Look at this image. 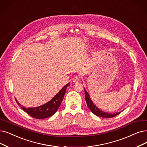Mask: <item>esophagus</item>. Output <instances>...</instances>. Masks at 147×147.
<instances>
[{
    "instance_id": "esophagus-1",
    "label": "esophagus",
    "mask_w": 147,
    "mask_h": 147,
    "mask_svg": "<svg viewBox=\"0 0 147 147\" xmlns=\"http://www.w3.org/2000/svg\"><path fill=\"white\" fill-rule=\"evenodd\" d=\"M80 77L78 75L77 76H75V77L73 78V81L74 82V83H77V82H78V81L80 80Z\"/></svg>"
}]
</instances>
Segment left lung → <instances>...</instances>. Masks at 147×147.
Instances as JSON below:
<instances>
[{
    "mask_svg": "<svg viewBox=\"0 0 147 147\" xmlns=\"http://www.w3.org/2000/svg\"><path fill=\"white\" fill-rule=\"evenodd\" d=\"M84 92H85V99H86V101L87 105V107L89 108V109L93 114H95V115L99 117H102V118H113V117H115L117 115H118L119 113H121V112L109 113L107 112H104V111L102 110H100L93 104L89 96V93L86 92L85 89H84Z\"/></svg>",
    "mask_w": 147,
    "mask_h": 147,
    "instance_id": "8db88e82",
    "label": "left lung"
}]
</instances>
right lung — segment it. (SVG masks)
Returning a JSON list of instances; mask_svg holds the SVG:
<instances>
[{
	"mask_svg": "<svg viewBox=\"0 0 147 147\" xmlns=\"http://www.w3.org/2000/svg\"><path fill=\"white\" fill-rule=\"evenodd\" d=\"M69 83L64 86L60 91L52 98L48 102L45 104L43 105L34 107V108H25L23 107L22 105L16 99L17 103L18 104L23 110H24L29 115L32 116V118L37 119H45L54 115L58 108L60 107L61 103L63 101L64 95H65L67 87L69 86Z\"/></svg>",
	"mask_w": 147,
	"mask_h": 147,
	"instance_id": "add662e5",
	"label": "right lung"
}]
</instances>
